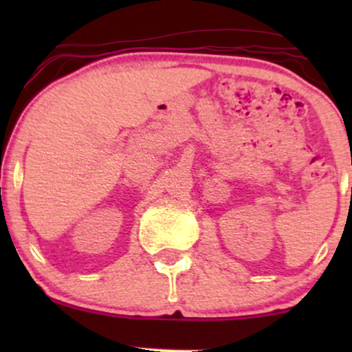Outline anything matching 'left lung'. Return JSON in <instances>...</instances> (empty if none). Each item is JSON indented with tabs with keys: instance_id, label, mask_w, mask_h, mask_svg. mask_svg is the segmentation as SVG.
Returning <instances> with one entry per match:
<instances>
[{
	"instance_id": "obj_1",
	"label": "left lung",
	"mask_w": 352,
	"mask_h": 352,
	"mask_svg": "<svg viewBox=\"0 0 352 352\" xmlns=\"http://www.w3.org/2000/svg\"><path fill=\"white\" fill-rule=\"evenodd\" d=\"M351 190H352V188H351Z\"/></svg>"
}]
</instances>
